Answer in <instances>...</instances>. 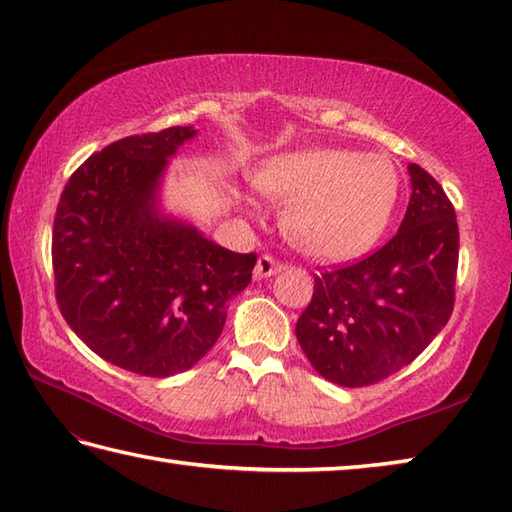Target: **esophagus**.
I'll return each mask as SVG.
<instances>
[{"label": "esophagus", "instance_id": "esophagus-1", "mask_svg": "<svg viewBox=\"0 0 512 512\" xmlns=\"http://www.w3.org/2000/svg\"><path fill=\"white\" fill-rule=\"evenodd\" d=\"M284 268L282 262H277V259L273 255H262L257 259V266H255V277L257 279H264V277H270L279 273V270Z\"/></svg>", "mask_w": 512, "mask_h": 512}]
</instances>
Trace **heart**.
Returning <instances> with one entry per match:
<instances>
[{
  "label": "heart",
  "mask_w": 512,
  "mask_h": 512,
  "mask_svg": "<svg viewBox=\"0 0 512 512\" xmlns=\"http://www.w3.org/2000/svg\"><path fill=\"white\" fill-rule=\"evenodd\" d=\"M255 184L286 206L288 242L322 262H346L373 248L395 213L399 175L386 155L315 148L270 159Z\"/></svg>",
  "instance_id": "heart-1"
}]
</instances>
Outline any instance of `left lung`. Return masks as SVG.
Instances as JSON below:
<instances>
[{
    "mask_svg": "<svg viewBox=\"0 0 512 512\" xmlns=\"http://www.w3.org/2000/svg\"><path fill=\"white\" fill-rule=\"evenodd\" d=\"M413 195L397 235L373 255L315 277L297 342L319 375L346 388L382 382L439 335L455 306L459 228L444 188L408 164Z\"/></svg>",
    "mask_w": 512,
    "mask_h": 512,
    "instance_id": "1",
    "label": "left lung"
}]
</instances>
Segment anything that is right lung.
I'll use <instances>...</instances> for the list:
<instances>
[{
	"label": "right lung",
	"mask_w": 512,
	"mask_h": 512,
	"mask_svg": "<svg viewBox=\"0 0 512 512\" xmlns=\"http://www.w3.org/2000/svg\"><path fill=\"white\" fill-rule=\"evenodd\" d=\"M197 130L130 135L70 175L53 224L55 297L106 362L146 377L195 366L250 284L255 253H233L157 208L168 157Z\"/></svg>",
	"instance_id": "right-lung-1"
}]
</instances>
